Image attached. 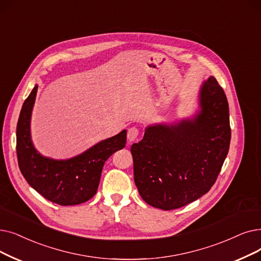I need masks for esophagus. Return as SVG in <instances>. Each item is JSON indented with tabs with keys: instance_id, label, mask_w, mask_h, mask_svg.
Returning <instances> with one entry per match:
<instances>
[{
	"instance_id": "1",
	"label": "esophagus",
	"mask_w": 261,
	"mask_h": 261,
	"mask_svg": "<svg viewBox=\"0 0 261 261\" xmlns=\"http://www.w3.org/2000/svg\"><path fill=\"white\" fill-rule=\"evenodd\" d=\"M140 135V129L138 127H131L129 130H128V133H127V138H128V141L129 142H134L137 141L138 138Z\"/></svg>"
}]
</instances>
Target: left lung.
I'll list each match as a JSON object with an SVG mask.
<instances>
[{"mask_svg": "<svg viewBox=\"0 0 261 261\" xmlns=\"http://www.w3.org/2000/svg\"><path fill=\"white\" fill-rule=\"evenodd\" d=\"M200 112L178 124L146 129L131 146L134 182L148 205L174 210L205 195L228 153L231 130L227 98L215 77L203 83Z\"/></svg>", "mask_w": 261, "mask_h": 261, "instance_id": "left-lung-1", "label": "left lung"}]
</instances>
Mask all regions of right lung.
<instances>
[{
  "mask_svg": "<svg viewBox=\"0 0 261 261\" xmlns=\"http://www.w3.org/2000/svg\"><path fill=\"white\" fill-rule=\"evenodd\" d=\"M38 86L22 106L17 123L19 168L28 184L48 200L72 206L92 198L98 190L105 162L126 145L127 131L101 141L84 153L69 160H52L39 154L31 141L30 121Z\"/></svg>",
  "mask_w": 261,
  "mask_h": 261,
  "instance_id": "obj_1",
  "label": "right lung"
}]
</instances>
